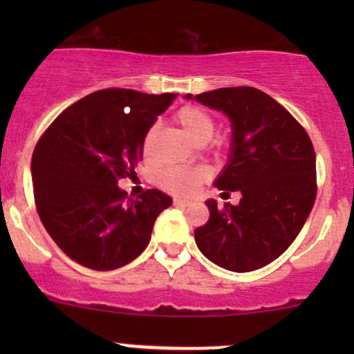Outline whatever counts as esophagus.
<instances>
[{"label":"esophagus","mask_w":354,"mask_h":354,"mask_svg":"<svg viewBox=\"0 0 354 354\" xmlns=\"http://www.w3.org/2000/svg\"><path fill=\"white\" fill-rule=\"evenodd\" d=\"M174 205H178V207H188V205H190V200L174 198Z\"/></svg>","instance_id":"obj_1"}]
</instances>
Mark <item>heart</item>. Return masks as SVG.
Listing matches in <instances>:
<instances>
[{"mask_svg":"<svg viewBox=\"0 0 354 354\" xmlns=\"http://www.w3.org/2000/svg\"><path fill=\"white\" fill-rule=\"evenodd\" d=\"M174 121L178 127L185 131L194 144L203 145L212 138L216 131V121L198 106H185L174 114ZM156 140V128H151L142 138V154L145 159L152 156ZM160 187L173 195H192L197 187L203 181V171L195 167H166L159 173L157 178Z\"/></svg>","mask_w":354,"mask_h":354,"instance_id":"obj_1","label":"heart"}]
</instances>
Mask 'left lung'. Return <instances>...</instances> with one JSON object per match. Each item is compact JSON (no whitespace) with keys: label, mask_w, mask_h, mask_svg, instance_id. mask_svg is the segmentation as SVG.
Listing matches in <instances>:
<instances>
[{"label":"left lung","mask_w":354,"mask_h":354,"mask_svg":"<svg viewBox=\"0 0 354 354\" xmlns=\"http://www.w3.org/2000/svg\"><path fill=\"white\" fill-rule=\"evenodd\" d=\"M195 101L230 116L233 147L216 187L241 194L238 205L224 203L223 209L207 200L210 217L195 230V241L223 269L257 270L286 252L312 210L313 144L286 108L255 87L216 88Z\"/></svg>","instance_id":"obj_1"}]
</instances>
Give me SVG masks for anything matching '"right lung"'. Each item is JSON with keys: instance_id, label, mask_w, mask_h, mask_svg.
<instances>
[{"instance_id": "add662e5", "label": "right lung", "mask_w": 354, "mask_h": 354, "mask_svg": "<svg viewBox=\"0 0 354 354\" xmlns=\"http://www.w3.org/2000/svg\"><path fill=\"white\" fill-rule=\"evenodd\" d=\"M176 94L92 92L46 128L32 154L37 214L55 243L80 266L113 270L137 259L171 197L130 198L118 180L135 174L142 138Z\"/></svg>"}]
</instances>
